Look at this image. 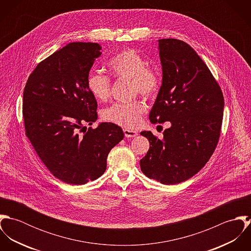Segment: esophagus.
Listing matches in <instances>:
<instances>
[{
    "label": "esophagus",
    "mask_w": 251,
    "mask_h": 251,
    "mask_svg": "<svg viewBox=\"0 0 251 251\" xmlns=\"http://www.w3.org/2000/svg\"><path fill=\"white\" fill-rule=\"evenodd\" d=\"M124 133H125V136L127 138H132L137 135V132L135 130H131V129H127V128L124 129Z\"/></svg>",
    "instance_id": "34e87169"
}]
</instances>
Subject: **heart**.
<instances>
[{"mask_svg": "<svg viewBox=\"0 0 251 251\" xmlns=\"http://www.w3.org/2000/svg\"><path fill=\"white\" fill-rule=\"evenodd\" d=\"M108 67L112 76L118 80H130L133 94L152 98L159 91L158 72L151 69L148 61L132 48L117 53L108 62ZM111 79L100 72H91L88 75V90L99 101L107 100L111 94ZM146 109V104L141 100L117 102L103 111L102 118L110 123L132 129L139 124Z\"/></svg>", "mask_w": 251, "mask_h": 251, "instance_id": "heart-1", "label": "heart"}]
</instances>
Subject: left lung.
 <instances>
[{
  "mask_svg": "<svg viewBox=\"0 0 251 251\" xmlns=\"http://www.w3.org/2000/svg\"><path fill=\"white\" fill-rule=\"evenodd\" d=\"M158 50L162 84L149 118L171 126L162 139L141 132L150 148L140 167L150 179L176 184L193 177L211 158L220 136L224 99L209 68L186 42L159 39Z\"/></svg>",
  "mask_w": 251,
  "mask_h": 251,
  "instance_id": "obj_1",
  "label": "left lung"
}]
</instances>
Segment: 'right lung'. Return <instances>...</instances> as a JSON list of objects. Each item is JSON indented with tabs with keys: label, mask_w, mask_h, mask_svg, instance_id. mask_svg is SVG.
Listing matches in <instances>:
<instances>
[{
	"label": "right lung",
	"mask_w": 251,
	"mask_h": 251,
	"mask_svg": "<svg viewBox=\"0 0 251 251\" xmlns=\"http://www.w3.org/2000/svg\"><path fill=\"white\" fill-rule=\"evenodd\" d=\"M100 49L99 43H69L36 66L24 89L26 135L52 175L70 184L100 178L109 151L124 139L112 123L83 131L98 119L87 78Z\"/></svg>",
	"instance_id": "1"
}]
</instances>
